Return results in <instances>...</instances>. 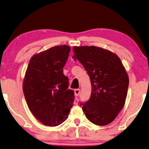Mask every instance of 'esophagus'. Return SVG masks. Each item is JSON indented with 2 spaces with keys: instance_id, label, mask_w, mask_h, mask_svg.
Wrapping results in <instances>:
<instances>
[{
  "instance_id": "obj_1",
  "label": "esophagus",
  "mask_w": 149,
  "mask_h": 149,
  "mask_svg": "<svg viewBox=\"0 0 149 149\" xmlns=\"http://www.w3.org/2000/svg\"><path fill=\"white\" fill-rule=\"evenodd\" d=\"M80 93H81V90L79 89H77L74 90V94H75V96L76 97H78Z\"/></svg>"
}]
</instances>
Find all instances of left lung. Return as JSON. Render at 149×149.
Returning a JSON list of instances; mask_svg holds the SVG:
<instances>
[{
    "label": "left lung",
    "mask_w": 149,
    "mask_h": 149,
    "mask_svg": "<svg viewBox=\"0 0 149 149\" xmlns=\"http://www.w3.org/2000/svg\"><path fill=\"white\" fill-rule=\"evenodd\" d=\"M73 52L72 58L85 68L92 86L90 99L80 105L93 124H109L122 110L128 93L129 79L121 60L96 46L74 47Z\"/></svg>",
    "instance_id": "1"
}]
</instances>
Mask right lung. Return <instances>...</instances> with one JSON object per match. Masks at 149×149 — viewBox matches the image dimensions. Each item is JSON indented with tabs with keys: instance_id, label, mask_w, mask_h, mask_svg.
<instances>
[{
	"instance_id": "obj_1",
	"label": "right lung",
	"mask_w": 149,
	"mask_h": 149,
	"mask_svg": "<svg viewBox=\"0 0 149 149\" xmlns=\"http://www.w3.org/2000/svg\"><path fill=\"white\" fill-rule=\"evenodd\" d=\"M70 48L57 46L34 55L23 81V93L33 115L43 124L58 126L73 106L74 93L63 74Z\"/></svg>"
}]
</instances>
